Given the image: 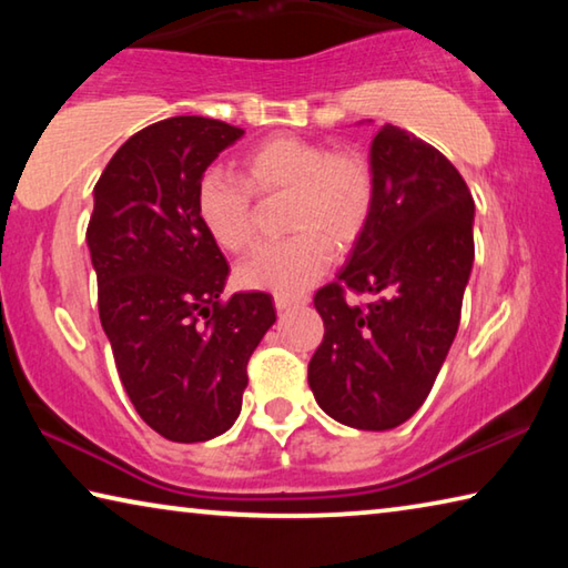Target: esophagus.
<instances>
[{"label": "esophagus", "mask_w": 568, "mask_h": 568, "mask_svg": "<svg viewBox=\"0 0 568 568\" xmlns=\"http://www.w3.org/2000/svg\"><path fill=\"white\" fill-rule=\"evenodd\" d=\"M275 301V307L277 311H287V307H293V305H297V303H303L305 297H291V295H275L273 297Z\"/></svg>", "instance_id": "1"}]
</instances>
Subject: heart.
<instances>
[{"mask_svg":"<svg viewBox=\"0 0 568 568\" xmlns=\"http://www.w3.org/2000/svg\"><path fill=\"white\" fill-rule=\"evenodd\" d=\"M291 195L285 227L293 235L257 245L237 267L240 285L297 295L368 227L376 178L358 150L281 134L245 152L243 178L207 170L197 182L200 223L220 247L240 253L255 237V195Z\"/></svg>","mask_w":568,"mask_h":568,"instance_id":"b5f03b06","label":"heart"}]
</instances>
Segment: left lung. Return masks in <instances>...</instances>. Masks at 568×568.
<instances>
[{"label":"left lung","instance_id":"8db88e82","mask_svg":"<svg viewBox=\"0 0 568 568\" xmlns=\"http://www.w3.org/2000/svg\"><path fill=\"white\" fill-rule=\"evenodd\" d=\"M376 203L338 281L315 293L323 341L307 363L318 406L343 426L388 430L434 388L474 265V197L450 160L396 124L371 145ZM348 292L376 294L353 306Z\"/></svg>","mask_w":568,"mask_h":568}]
</instances>
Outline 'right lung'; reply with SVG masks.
Returning <instances> with one entry per match:
<instances>
[{"label":"right lung","instance_id":"right-lung-1","mask_svg":"<svg viewBox=\"0 0 568 568\" xmlns=\"http://www.w3.org/2000/svg\"><path fill=\"white\" fill-rule=\"evenodd\" d=\"M240 134L197 114L160 120L94 185L88 245L102 328L134 410L175 444L233 426L250 355L275 323L267 293L223 297L230 265L195 207L203 172Z\"/></svg>","mask_w":568,"mask_h":568}]
</instances>
